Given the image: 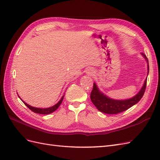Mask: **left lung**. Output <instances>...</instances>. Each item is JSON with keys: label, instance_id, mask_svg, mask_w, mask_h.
Segmentation results:
<instances>
[{"label": "left lung", "instance_id": "obj_1", "mask_svg": "<svg viewBox=\"0 0 160 160\" xmlns=\"http://www.w3.org/2000/svg\"><path fill=\"white\" fill-rule=\"evenodd\" d=\"M142 55L148 62V75L149 73V62L147 57L143 53ZM147 79L145 80L143 85L139 93L133 98L125 100H115L105 95L99 90L96 83H93V88L91 93V100L94 105L101 112L107 114H117L128 109L138 103L142 98L146 89Z\"/></svg>", "mask_w": 160, "mask_h": 160}]
</instances>
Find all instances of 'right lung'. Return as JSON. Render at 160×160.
<instances>
[{"mask_svg":"<svg viewBox=\"0 0 160 160\" xmlns=\"http://www.w3.org/2000/svg\"><path fill=\"white\" fill-rule=\"evenodd\" d=\"M19 97V96H18ZM63 98L64 96L62 97V98L61 99V100L58 102L56 105H53L52 107H51V108H34V107H32V106L28 105L27 103H26L25 101H22V102L25 103V105L27 106V107L30 109L32 111H33V112H35L36 113H38V114H43V115H46V114H49V113H51L52 112H54V111L55 110L57 109V108L59 107L60 105L61 104L62 101V99H63ZM21 99V98H20ZM22 100V99H21Z\"/></svg>","mask_w":160,"mask_h":160,"instance_id":"obj_1","label":"right lung"}]
</instances>
